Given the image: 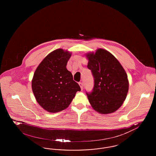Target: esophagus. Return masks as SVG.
I'll use <instances>...</instances> for the list:
<instances>
[{
	"label": "esophagus",
	"instance_id": "esophagus-1",
	"mask_svg": "<svg viewBox=\"0 0 156 156\" xmlns=\"http://www.w3.org/2000/svg\"><path fill=\"white\" fill-rule=\"evenodd\" d=\"M78 83H79V85H80V87H81V90H83V84H82V82H79Z\"/></svg>",
	"mask_w": 156,
	"mask_h": 156
}]
</instances>
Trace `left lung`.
I'll list each match as a JSON object with an SVG mask.
<instances>
[{
    "label": "left lung",
    "mask_w": 156,
    "mask_h": 156,
    "mask_svg": "<svg viewBox=\"0 0 156 156\" xmlns=\"http://www.w3.org/2000/svg\"><path fill=\"white\" fill-rule=\"evenodd\" d=\"M86 57L94 78L93 91L87 93L89 103L99 113L115 112L123 104L129 90L125 70L114 55L103 48L88 52Z\"/></svg>",
    "instance_id": "8db88e82"
}]
</instances>
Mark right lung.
I'll list each match as a JSON object with an SVG mask.
<instances>
[{
	"instance_id": "right-lung-1",
	"label": "right lung",
	"mask_w": 156,
	"mask_h": 156,
	"mask_svg": "<svg viewBox=\"0 0 156 156\" xmlns=\"http://www.w3.org/2000/svg\"><path fill=\"white\" fill-rule=\"evenodd\" d=\"M72 53L57 49L48 54L37 67L31 88L38 104L46 111L56 113L69 106L81 88L66 68Z\"/></svg>"
}]
</instances>
